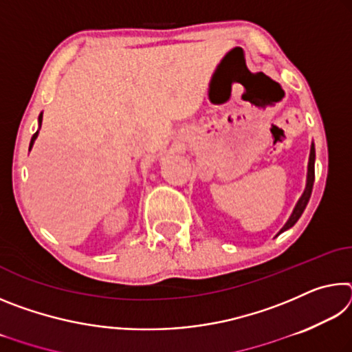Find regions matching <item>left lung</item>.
Masks as SVG:
<instances>
[{"label":"left lung","instance_id":"8db88e82","mask_svg":"<svg viewBox=\"0 0 352 352\" xmlns=\"http://www.w3.org/2000/svg\"><path fill=\"white\" fill-rule=\"evenodd\" d=\"M314 180H315V147H314V144H312V147H311V155H309V164H307V182H306V189H305V192H302V195L300 197V200H298V204H296V206H295L294 212H292V216L289 217L287 223H285V225L283 226L279 233H283V231L292 228V226H294V225L298 222V219L301 217V214L305 212L306 206H307V204H309V199H311V194H312Z\"/></svg>","mask_w":352,"mask_h":352}]
</instances>
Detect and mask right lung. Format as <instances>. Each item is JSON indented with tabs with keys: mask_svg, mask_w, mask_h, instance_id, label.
<instances>
[{
	"mask_svg": "<svg viewBox=\"0 0 352 352\" xmlns=\"http://www.w3.org/2000/svg\"><path fill=\"white\" fill-rule=\"evenodd\" d=\"M41 119H43V113H40V116H38V126H41ZM37 136H38V132H35L34 136H32V140H31V147L34 144V141L37 140Z\"/></svg>",
	"mask_w": 352,
	"mask_h": 352,
	"instance_id": "obj_1",
	"label": "right lung"
}]
</instances>
